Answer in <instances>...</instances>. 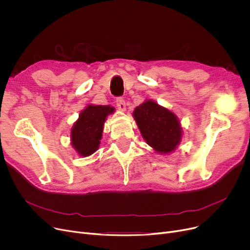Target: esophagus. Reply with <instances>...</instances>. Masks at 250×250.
I'll list each match as a JSON object with an SVG mask.
<instances>
[{
    "label": "esophagus",
    "instance_id": "esophagus-1",
    "mask_svg": "<svg viewBox=\"0 0 250 250\" xmlns=\"http://www.w3.org/2000/svg\"><path fill=\"white\" fill-rule=\"evenodd\" d=\"M116 105H117L118 109H120L121 111H125V102L124 98H122V97L117 98L116 99Z\"/></svg>",
    "mask_w": 250,
    "mask_h": 250
}]
</instances>
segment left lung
<instances>
[{"label": "left lung", "mask_w": 250, "mask_h": 250, "mask_svg": "<svg viewBox=\"0 0 250 250\" xmlns=\"http://www.w3.org/2000/svg\"><path fill=\"white\" fill-rule=\"evenodd\" d=\"M133 116L142 137L156 153L171 154L182 141L183 130L177 115L152 99L137 106Z\"/></svg>", "instance_id": "8db88e82"}]
</instances>
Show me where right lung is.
I'll use <instances>...</instances> for the list:
<instances>
[{
    "label": "right lung",
    "mask_w": 250,
    "mask_h": 250,
    "mask_svg": "<svg viewBox=\"0 0 250 250\" xmlns=\"http://www.w3.org/2000/svg\"><path fill=\"white\" fill-rule=\"evenodd\" d=\"M115 108L110 105L88 104L71 128V144L76 153L88 157L95 153L102 139L104 123Z\"/></svg>",
    "instance_id": "1"
}]
</instances>
